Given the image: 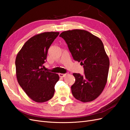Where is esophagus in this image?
<instances>
[{
	"mask_svg": "<svg viewBox=\"0 0 130 130\" xmlns=\"http://www.w3.org/2000/svg\"><path fill=\"white\" fill-rule=\"evenodd\" d=\"M67 75V74L60 73V74H59V76H60V77H64Z\"/></svg>",
	"mask_w": 130,
	"mask_h": 130,
	"instance_id": "34e87169",
	"label": "esophagus"
}]
</instances>
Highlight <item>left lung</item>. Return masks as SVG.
I'll return each instance as SVG.
<instances>
[{"mask_svg":"<svg viewBox=\"0 0 130 130\" xmlns=\"http://www.w3.org/2000/svg\"><path fill=\"white\" fill-rule=\"evenodd\" d=\"M73 57L84 66L85 75L73 73L75 78L71 87L74 97L83 103L99 96L107 83L109 60L103 42L87 31L74 29L62 32Z\"/></svg>","mask_w":130,"mask_h":130,"instance_id":"left-lung-1","label":"left lung"}]
</instances>
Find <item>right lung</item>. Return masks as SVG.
Here are the masks:
<instances>
[{
  "mask_svg": "<svg viewBox=\"0 0 130 130\" xmlns=\"http://www.w3.org/2000/svg\"><path fill=\"white\" fill-rule=\"evenodd\" d=\"M59 34L52 31L35 35L25 43L15 58L19 85L31 99L38 103L52 99L60 78L58 74L43 69L48 50Z\"/></svg>",
  "mask_w": 130,
  "mask_h": 130,
  "instance_id": "right-lung-1",
  "label": "right lung"
}]
</instances>
